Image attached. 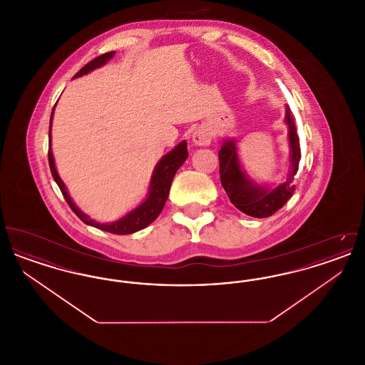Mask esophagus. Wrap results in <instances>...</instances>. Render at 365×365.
<instances>
[{"instance_id": "1", "label": "esophagus", "mask_w": 365, "mask_h": 365, "mask_svg": "<svg viewBox=\"0 0 365 365\" xmlns=\"http://www.w3.org/2000/svg\"><path fill=\"white\" fill-rule=\"evenodd\" d=\"M191 139H192V142H194L195 145H198V146H208L209 143H210L212 135H210V133H209L207 128L198 127V128L194 130V133H192V135H191Z\"/></svg>"}]
</instances>
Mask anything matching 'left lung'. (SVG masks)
Masks as SVG:
<instances>
[{"mask_svg":"<svg viewBox=\"0 0 365 365\" xmlns=\"http://www.w3.org/2000/svg\"><path fill=\"white\" fill-rule=\"evenodd\" d=\"M286 123L289 125V142H290V173L284 183L275 189L261 187L250 182L241 170L240 160L237 155V148L234 140H225L219 152V173L220 182L225 187L231 204L243 213L252 217H269L277 210L282 208L289 198L294 194V176L298 171V164L301 160L299 138L297 134L295 119L289 106H286Z\"/></svg>","mask_w":365,"mask_h":365,"instance_id":"1","label":"left lung"}]
</instances>
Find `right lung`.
Returning <instances> with one entry per match:
<instances>
[{
	"instance_id": "right-lung-1",
	"label": "right lung",
	"mask_w": 365,
	"mask_h": 365,
	"mask_svg": "<svg viewBox=\"0 0 365 365\" xmlns=\"http://www.w3.org/2000/svg\"><path fill=\"white\" fill-rule=\"evenodd\" d=\"M115 52H108L96 57L94 60H91L90 63H87L86 66L82 70L78 71L75 73L73 78L76 76H82L90 71L96 70L101 66H104L105 63L113 57ZM56 106V105H54ZM52 115H51V124H49V150H48V157H49V167L52 171L53 179L56 180V183L58 185L60 190L63 192L67 204L70 205V208L73 210V213L88 226L96 227L100 230H104L106 232H112V234H118V235H125V234H133L135 231H139L145 227L149 226L152 222H155L157 216L160 215V212L164 208L165 201L168 198L170 189H171V183L174 179L176 171L179 170V167L186 161V158L189 156L187 152V143L183 140L180 142L176 148H174L168 155L163 157L155 168V173L152 176V183H150V190L148 198L139 205L138 208L131 210L128 215H125L120 220L110 223V225H101L97 223L94 220H91L87 215H85L81 209L78 208L72 200H71L70 194L67 192V189L63 183V180L60 179V176L56 171L54 167V160H53L52 149H51V130H52Z\"/></svg>"
}]
</instances>
